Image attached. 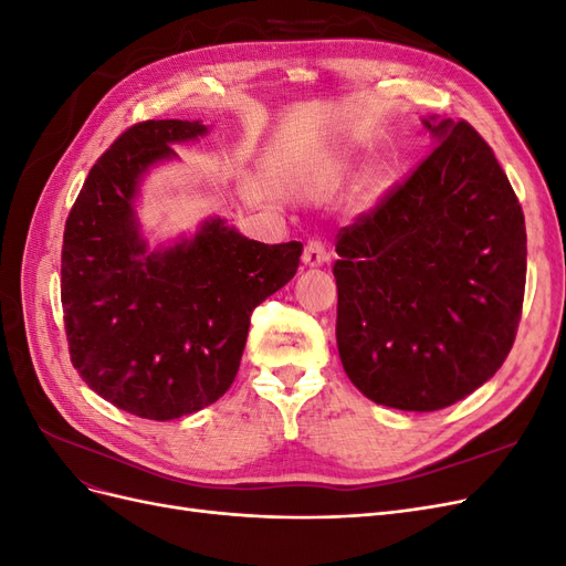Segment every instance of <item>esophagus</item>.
Here are the masks:
<instances>
[{"label":"esophagus","instance_id":"obj_1","mask_svg":"<svg viewBox=\"0 0 566 566\" xmlns=\"http://www.w3.org/2000/svg\"><path fill=\"white\" fill-rule=\"evenodd\" d=\"M328 256L331 254H328V250H325L321 238H310V241H306L304 254H302V260H304L306 266H321V264L328 262Z\"/></svg>","mask_w":566,"mask_h":566}]
</instances>
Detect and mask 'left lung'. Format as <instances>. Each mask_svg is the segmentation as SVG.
Segmentation results:
<instances>
[{"mask_svg":"<svg viewBox=\"0 0 566 566\" xmlns=\"http://www.w3.org/2000/svg\"><path fill=\"white\" fill-rule=\"evenodd\" d=\"M424 125L437 146L339 229L337 349L375 403L439 410L503 366L526 283L522 205L465 119Z\"/></svg>","mask_w":566,"mask_h":566,"instance_id":"obj_1","label":"left lung"}]
</instances>
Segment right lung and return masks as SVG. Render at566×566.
<instances>
[{
    "label": "right lung",
    "instance_id": "right-lung-1",
    "mask_svg": "<svg viewBox=\"0 0 566 566\" xmlns=\"http://www.w3.org/2000/svg\"><path fill=\"white\" fill-rule=\"evenodd\" d=\"M208 127L146 119L125 129L84 179L65 219L61 304L80 378L119 410L175 420L235 380L250 316L295 276L302 243L266 245L205 221L191 241L146 252L132 198L169 144Z\"/></svg>",
    "mask_w": 566,
    "mask_h": 566
}]
</instances>
